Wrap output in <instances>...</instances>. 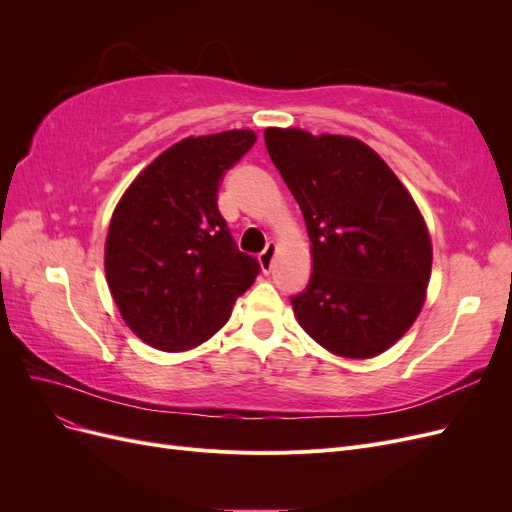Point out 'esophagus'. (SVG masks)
Instances as JSON below:
<instances>
[{"mask_svg": "<svg viewBox=\"0 0 512 512\" xmlns=\"http://www.w3.org/2000/svg\"><path fill=\"white\" fill-rule=\"evenodd\" d=\"M275 252H277V245H275L273 241H269L265 250H262V254L258 256V262H260V269H262V273H271Z\"/></svg>", "mask_w": 512, "mask_h": 512, "instance_id": "1", "label": "esophagus"}]
</instances>
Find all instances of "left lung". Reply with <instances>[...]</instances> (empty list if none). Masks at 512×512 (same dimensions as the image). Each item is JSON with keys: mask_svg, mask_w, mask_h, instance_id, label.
Segmentation results:
<instances>
[{"mask_svg": "<svg viewBox=\"0 0 512 512\" xmlns=\"http://www.w3.org/2000/svg\"><path fill=\"white\" fill-rule=\"evenodd\" d=\"M265 143L312 241L309 284L290 297L294 316L335 356L386 352L427 297L433 250L421 209L359 138L267 128Z\"/></svg>", "mask_w": 512, "mask_h": 512, "instance_id": "left-lung-1", "label": "left lung"}]
</instances>
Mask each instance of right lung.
<instances>
[{
    "mask_svg": "<svg viewBox=\"0 0 512 512\" xmlns=\"http://www.w3.org/2000/svg\"><path fill=\"white\" fill-rule=\"evenodd\" d=\"M254 130L188 136L162 151L123 192L108 224L104 271L130 331L162 352L218 333L258 277L218 209L224 173L256 143Z\"/></svg>",
    "mask_w": 512,
    "mask_h": 512,
    "instance_id": "1",
    "label": "right lung"
}]
</instances>
